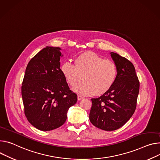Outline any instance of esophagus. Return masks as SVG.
Here are the masks:
<instances>
[{"instance_id":"34e87169","label":"esophagus","mask_w":160,"mask_h":160,"mask_svg":"<svg viewBox=\"0 0 160 160\" xmlns=\"http://www.w3.org/2000/svg\"><path fill=\"white\" fill-rule=\"evenodd\" d=\"M83 99V96H80V95H78V100H81V99Z\"/></svg>"}]
</instances>
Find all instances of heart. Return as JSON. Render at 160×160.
Masks as SVG:
<instances>
[{"instance_id": "1", "label": "heart", "mask_w": 160, "mask_h": 160, "mask_svg": "<svg viewBox=\"0 0 160 160\" xmlns=\"http://www.w3.org/2000/svg\"><path fill=\"white\" fill-rule=\"evenodd\" d=\"M60 70L67 83L72 88L82 77L83 81L75 91L84 95H103L110 89L118 77V66L114 61L90 52L75 57L74 64L70 62L62 63Z\"/></svg>"}]
</instances>
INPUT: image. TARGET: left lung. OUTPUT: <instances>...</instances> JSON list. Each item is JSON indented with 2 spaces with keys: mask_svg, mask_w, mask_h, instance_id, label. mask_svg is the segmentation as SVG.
I'll list each match as a JSON object with an SVG mask.
<instances>
[{
  "mask_svg": "<svg viewBox=\"0 0 160 160\" xmlns=\"http://www.w3.org/2000/svg\"><path fill=\"white\" fill-rule=\"evenodd\" d=\"M118 66V77L113 86L98 98H92L91 122L105 131L122 127L133 115L137 107L140 82L133 64L126 58L111 52Z\"/></svg>",
  "mask_w": 160,
  "mask_h": 160,
  "instance_id": "8db88e82",
  "label": "left lung"
}]
</instances>
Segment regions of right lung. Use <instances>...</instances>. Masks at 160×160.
<instances>
[{"instance_id": "obj_1", "label": "right lung", "mask_w": 160, "mask_h": 160, "mask_svg": "<svg viewBox=\"0 0 160 160\" xmlns=\"http://www.w3.org/2000/svg\"><path fill=\"white\" fill-rule=\"evenodd\" d=\"M61 48L41 50L28 62L22 86L26 118L41 131L61 126L66 121L69 107L77 101V95L69 89L60 70Z\"/></svg>"}]
</instances>
